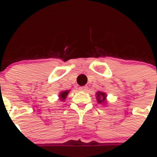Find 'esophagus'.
<instances>
[{"mask_svg": "<svg viewBox=\"0 0 157 157\" xmlns=\"http://www.w3.org/2000/svg\"><path fill=\"white\" fill-rule=\"evenodd\" d=\"M88 87L87 86H80V87H79V90L81 91H86L87 90Z\"/></svg>", "mask_w": 157, "mask_h": 157, "instance_id": "1", "label": "esophagus"}]
</instances>
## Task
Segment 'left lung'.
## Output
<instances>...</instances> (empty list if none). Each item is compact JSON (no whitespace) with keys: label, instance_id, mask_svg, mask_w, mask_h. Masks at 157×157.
<instances>
[{"label":"left lung","instance_id":"left-lung-1","mask_svg":"<svg viewBox=\"0 0 157 157\" xmlns=\"http://www.w3.org/2000/svg\"><path fill=\"white\" fill-rule=\"evenodd\" d=\"M97 95V100L99 103H106V94L103 92H98L96 94Z\"/></svg>","mask_w":157,"mask_h":157}]
</instances>
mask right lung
I'll return each instance as SVG.
<instances>
[{
	"instance_id": "right-lung-1",
	"label": "right lung",
	"mask_w": 157,
	"mask_h": 157,
	"mask_svg": "<svg viewBox=\"0 0 157 157\" xmlns=\"http://www.w3.org/2000/svg\"><path fill=\"white\" fill-rule=\"evenodd\" d=\"M69 92H70V90H64V91H62V92H60V95H59L60 100H64L65 99H66L68 93H69Z\"/></svg>"
}]
</instances>
